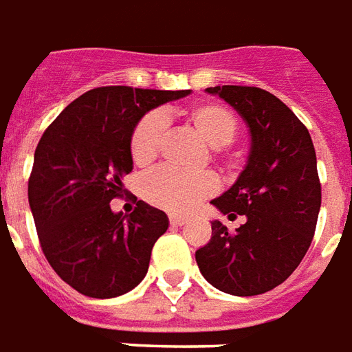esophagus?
I'll use <instances>...</instances> for the list:
<instances>
[{"instance_id": "obj_1", "label": "esophagus", "mask_w": 352, "mask_h": 352, "mask_svg": "<svg viewBox=\"0 0 352 352\" xmlns=\"http://www.w3.org/2000/svg\"><path fill=\"white\" fill-rule=\"evenodd\" d=\"M169 222L173 223V226H183V223L188 222V218H184V216L179 214H169Z\"/></svg>"}]
</instances>
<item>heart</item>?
<instances>
[{"mask_svg": "<svg viewBox=\"0 0 352 352\" xmlns=\"http://www.w3.org/2000/svg\"><path fill=\"white\" fill-rule=\"evenodd\" d=\"M188 121L197 134L212 149H222L233 142L239 121L233 111L216 102H199L186 111ZM166 138V119L160 113L143 116L130 136V156L138 168H149L160 155ZM222 164L231 168V160ZM216 190L210 175H184L173 169H158L143 181V197L169 212H188Z\"/></svg>", "mask_w": 352, "mask_h": 352, "instance_id": "1", "label": "heart"}]
</instances>
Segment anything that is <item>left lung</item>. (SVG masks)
I'll return each instance as SVG.
<instances>
[{"label":"left lung","instance_id":"left-lung-1","mask_svg":"<svg viewBox=\"0 0 352 352\" xmlns=\"http://www.w3.org/2000/svg\"><path fill=\"white\" fill-rule=\"evenodd\" d=\"M231 104L248 123L252 149L236 183L212 201L246 222L229 231L212 222L210 241L196 252L203 278L223 293H267L293 274L314 239L321 181L311 136L272 93L248 85L207 89Z\"/></svg>","mask_w":352,"mask_h":352}]
</instances>
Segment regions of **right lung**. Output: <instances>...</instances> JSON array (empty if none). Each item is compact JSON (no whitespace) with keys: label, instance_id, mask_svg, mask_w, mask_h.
<instances>
[{"label":"right lung","instance_id":"obj_1","mask_svg":"<svg viewBox=\"0 0 352 352\" xmlns=\"http://www.w3.org/2000/svg\"><path fill=\"white\" fill-rule=\"evenodd\" d=\"M190 91L96 87L44 130L28 183L38 242L57 276L91 298L124 295L142 282L151 250L168 229L160 209L138 201L113 212L132 171L130 136L145 113Z\"/></svg>","mask_w":352,"mask_h":352}]
</instances>
